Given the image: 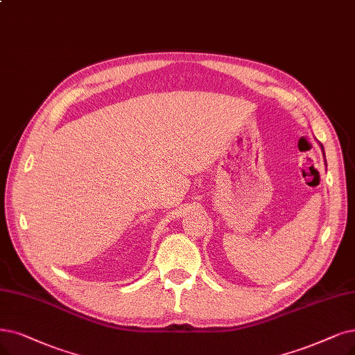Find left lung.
<instances>
[{
  "mask_svg": "<svg viewBox=\"0 0 355 355\" xmlns=\"http://www.w3.org/2000/svg\"><path fill=\"white\" fill-rule=\"evenodd\" d=\"M320 148H322V151H323V157H324V150H323V146L320 144ZM324 164H326V160H324Z\"/></svg>",
  "mask_w": 355,
  "mask_h": 355,
  "instance_id": "left-lung-1",
  "label": "left lung"
}]
</instances>
